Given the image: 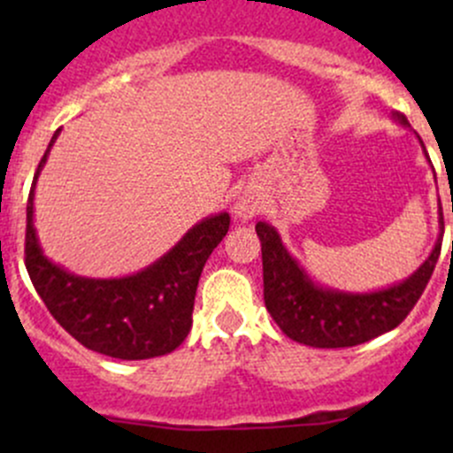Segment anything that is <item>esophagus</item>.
Returning <instances> with one entry per match:
<instances>
[{"mask_svg": "<svg viewBox=\"0 0 453 453\" xmlns=\"http://www.w3.org/2000/svg\"><path fill=\"white\" fill-rule=\"evenodd\" d=\"M260 210V201L252 197V195H243L239 201L234 203V214L239 219H250L254 217L256 212Z\"/></svg>", "mask_w": 453, "mask_h": 453, "instance_id": "1", "label": "esophagus"}]
</instances>
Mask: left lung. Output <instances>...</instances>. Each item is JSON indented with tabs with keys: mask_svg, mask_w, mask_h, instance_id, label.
Masks as SVG:
<instances>
[{
	"mask_svg": "<svg viewBox=\"0 0 453 453\" xmlns=\"http://www.w3.org/2000/svg\"><path fill=\"white\" fill-rule=\"evenodd\" d=\"M392 118L401 127H410L403 113H392ZM438 230L441 232L432 252L408 278L374 291H346L322 285L311 278V273L285 248L276 227L258 221L256 234L263 252L265 307L280 331L298 344L313 349H346L364 344L399 326L421 298L441 256V208Z\"/></svg>",
	"mask_w": 453,
	"mask_h": 453,
	"instance_id": "left-lung-1",
	"label": "left lung"
}]
</instances>
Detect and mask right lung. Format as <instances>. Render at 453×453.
<instances>
[{"label":"right lung","instance_id":"right-lung-1","mask_svg":"<svg viewBox=\"0 0 453 453\" xmlns=\"http://www.w3.org/2000/svg\"><path fill=\"white\" fill-rule=\"evenodd\" d=\"M58 134L61 129L41 157L26 208V269L36 294L54 319L89 350L129 362L173 353L193 326L199 276L227 234L230 214L201 219L166 254L129 276H79L45 256L35 227L36 180Z\"/></svg>","mask_w":453,"mask_h":453}]
</instances>
